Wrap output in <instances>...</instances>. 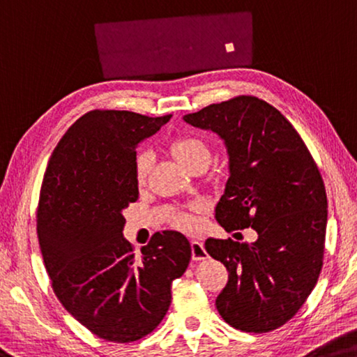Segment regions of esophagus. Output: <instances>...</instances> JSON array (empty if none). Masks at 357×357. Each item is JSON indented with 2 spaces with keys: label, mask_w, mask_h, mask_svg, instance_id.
<instances>
[{
  "label": "esophagus",
  "mask_w": 357,
  "mask_h": 357,
  "mask_svg": "<svg viewBox=\"0 0 357 357\" xmlns=\"http://www.w3.org/2000/svg\"><path fill=\"white\" fill-rule=\"evenodd\" d=\"M192 246V259L194 260H205L208 259V252L205 250V245L200 240H192L190 241Z\"/></svg>",
  "instance_id": "obj_1"
}]
</instances>
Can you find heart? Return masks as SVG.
<instances>
[{
    "instance_id": "heart-1",
    "label": "heart",
    "mask_w": 357,
    "mask_h": 357,
    "mask_svg": "<svg viewBox=\"0 0 357 357\" xmlns=\"http://www.w3.org/2000/svg\"><path fill=\"white\" fill-rule=\"evenodd\" d=\"M169 151L174 155V158L181 163L183 167L190 165L192 162L197 160V158H208L209 151L205 141H202L197 137H179L172 141L169 144ZM151 167V155L148 152H141L138 154L137 160H135V176L137 181L141 184L144 183L146 176H148ZM176 225L181 229L190 230L197 225V218L190 213H181L176 216Z\"/></svg>"
}]
</instances>
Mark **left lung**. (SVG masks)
<instances>
[{
	"label": "left lung",
	"mask_w": 357,
	"mask_h": 357,
	"mask_svg": "<svg viewBox=\"0 0 357 357\" xmlns=\"http://www.w3.org/2000/svg\"><path fill=\"white\" fill-rule=\"evenodd\" d=\"M184 121L218 133L227 148L230 176L216 220L227 231H257L251 245L205 241L229 271L219 314L243 332L278 329L302 308L322 268L327 195L319 169L292 123L257 97L209 105Z\"/></svg>",
	"instance_id": "left-lung-1"
}]
</instances>
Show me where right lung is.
Segmentation results:
<instances>
[{"mask_svg": "<svg viewBox=\"0 0 357 357\" xmlns=\"http://www.w3.org/2000/svg\"><path fill=\"white\" fill-rule=\"evenodd\" d=\"M169 119L90 111L68 128L44 173L36 230L52 289L73 318L107 342H137L154 331L190 260L179 231H157L139 257L122 234V211L139 194L135 149Z\"/></svg>", "mask_w": 357, "mask_h": 357, "instance_id": "add662e5", "label": "right lung"}]
</instances>
